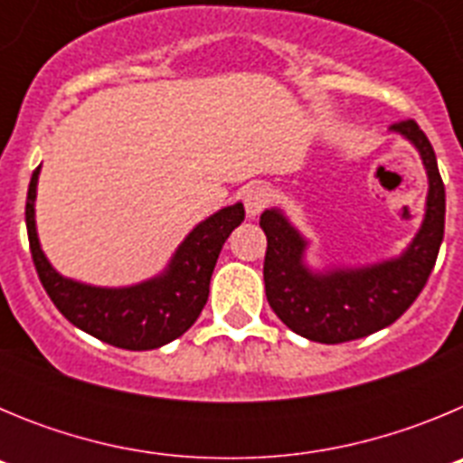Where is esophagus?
<instances>
[{
  "label": "esophagus",
  "mask_w": 463,
  "mask_h": 463,
  "mask_svg": "<svg viewBox=\"0 0 463 463\" xmlns=\"http://www.w3.org/2000/svg\"><path fill=\"white\" fill-rule=\"evenodd\" d=\"M271 190H269L267 185H250L243 192L245 213H248L250 218H257V215L271 203Z\"/></svg>",
  "instance_id": "esophagus-1"
}]
</instances>
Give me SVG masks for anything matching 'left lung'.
<instances>
[{"mask_svg": "<svg viewBox=\"0 0 463 463\" xmlns=\"http://www.w3.org/2000/svg\"><path fill=\"white\" fill-rule=\"evenodd\" d=\"M412 143L427 169L424 220L399 257L354 269L313 271L304 261L308 241L278 208L261 213L267 234L264 288L269 306L294 334L308 341L345 343L390 326L412 306L433 271L445 232V185L427 134L415 120L392 125Z\"/></svg>", "mask_w": 463, "mask_h": 463, "instance_id": "8db88e82", "label": "left lung"}]
</instances>
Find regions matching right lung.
<instances>
[{
	"label": "right lung",
	"mask_w": 463,
	"mask_h": 463,
	"mask_svg": "<svg viewBox=\"0 0 463 463\" xmlns=\"http://www.w3.org/2000/svg\"><path fill=\"white\" fill-rule=\"evenodd\" d=\"M39 171L32 174L24 222L36 273L57 310L85 334L122 350H155L183 336L206 306L213 269L224 241L243 222V203L196 224L159 276L132 288H94L60 276L41 250L34 220Z\"/></svg>",
	"instance_id": "1"
}]
</instances>
